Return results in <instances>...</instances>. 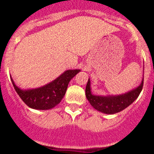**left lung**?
I'll use <instances>...</instances> for the list:
<instances>
[{
  "label": "left lung",
  "instance_id": "left-lung-1",
  "mask_svg": "<svg viewBox=\"0 0 154 154\" xmlns=\"http://www.w3.org/2000/svg\"><path fill=\"white\" fill-rule=\"evenodd\" d=\"M143 85V78L137 88L129 91L127 93L120 95H95L91 91L90 79H88L85 88V95L91 106L98 112L105 114H115L125 109L127 106L134 103V100L139 97L142 91Z\"/></svg>",
  "mask_w": 154,
  "mask_h": 154
}]
</instances>
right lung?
Returning a JSON list of instances; mask_svg holds the SVG:
<instances>
[{
  "mask_svg": "<svg viewBox=\"0 0 154 154\" xmlns=\"http://www.w3.org/2000/svg\"><path fill=\"white\" fill-rule=\"evenodd\" d=\"M80 71V69H67L59 77L42 87L30 89H21L11 82L20 98L27 106L37 110H49L59 104L66 94L71 79Z\"/></svg>",
  "mask_w": 154,
  "mask_h": 154,
  "instance_id": "right-lung-1",
  "label": "right lung"
}]
</instances>
